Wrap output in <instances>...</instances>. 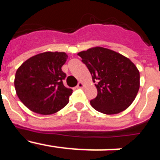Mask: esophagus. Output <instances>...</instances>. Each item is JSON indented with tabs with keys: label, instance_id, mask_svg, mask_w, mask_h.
<instances>
[{
	"label": "esophagus",
	"instance_id": "1",
	"mask_svg": "<svg viewBox=\"0 0 160 160\" xmlns=\"http://www.w3.org/2000/svg\"><path fill=\"white\" fill-rule=\"evenodd\" d=\"M83 87H84V84H83L82 82H78V86H77V88L82 89V88H83Z\"/></svg>",
	"mask_w": 160,
	"mask_h": 160
}]
</instances>
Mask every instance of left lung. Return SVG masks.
<instances>
[{"label":"left lung","mask_w":160,"mask_h":160,"mask_svg":"<svg viewBox=\"0 0 160 160\" xmlns=\"http://www.w3.org/2000/svg\"><path fill=\"white\" fill-rule=\"evenodd\" d=\"M82 62L96 82L97 97L90 101L96 111L115 114L125 111L135 100L139 89V71L121 53L96 46L79 52Z\"/></svg>","instance_id":"obj_1"}]
</instances>
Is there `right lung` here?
Here are the masks:
<instances>
[{"label":"right lung","mask_w":160,"mask_h":160,"mask_svg":"<svg viewBox=\"0 0 160 160\" xmlns=\"http://www.w3.org/2000/svg\"><path fill=\"white\" fill-rule=\"evenodd\" d=\"M64 52H45L26 60L18 69L14 79L17 95L25 107L40 114H52L69 102L73 90L62 80V67L67 60Z\"/></svg>","instance_id":"right-lung-1"}]
</instances>
